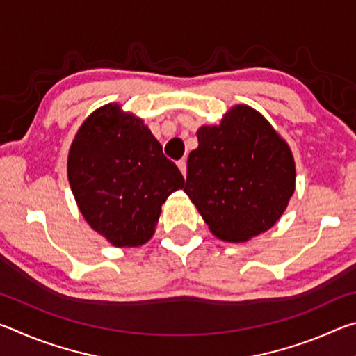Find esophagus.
Instances as JSON below:
<instances>
[{"label": "esophagus", "instance_id": "esophagus-1", "mask_svg": "<svg viewBox=\"0 0 356 356\" xmlns=\"http://www.w3.org/2000/svg\"><path fill=\"white\" fill-rule=\"evenodd\" d=\"M177 166H179L180 172H182L184 177H185L186 176V160H179L177 161Z\"/></svg>", "mask_w": 356, "mask_h": 356}]
</instances>
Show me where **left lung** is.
Segmentation results:
<instances>
[{"label":"left lung","mask_w":356,"mask_h":356,"mask_svg":"<svg viewBox=\"0 0 356 356\" xmlns=\"http://www.w3.org/2000/svg\"><path fill=\"white\" fill-rule=\"evenodd\" d=\"M196 136L184 191L210 232L240 243L268 231L295 191L289 144L248 105L232 106L218 125H202Z\"/></svg>","instance_id":"left-lung-1"}]
</instances>
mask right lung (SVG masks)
<instances>
[{
    "mask_svg": "<svg viewBox=\"0 0 356 356\" xmlns=\"http://www.w3.org/2000/svg\"><path fill=\"white\" fill-rule=\"evenodd\" d=\"M67 177L84 220L118 248L149 242L168 196L184 188V176L144 120L119 104L84 119L69 150Z\"/></svg>",
    "mask_w": 356,
    "mask_h": 356,
    "instance_id": "1",
    "label": "right lung"
}]
</instances>
